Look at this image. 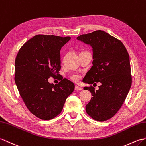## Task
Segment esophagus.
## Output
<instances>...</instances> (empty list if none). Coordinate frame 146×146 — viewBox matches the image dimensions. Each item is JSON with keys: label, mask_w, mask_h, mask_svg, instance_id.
Segmentation results:
<instances>
[{"label": "esophagus", "mask_w": 146, "mask_h": 146, "mask_svg": "<svg viewBox=\"0 0 146 146\" xmlns=\"http://www.w3.org/2000/svg\"><path fill=\"white\" fill-rule=\"evenodd\" d=\"M74 90H75L76 91H80L82 90V88H81L79 87L78 86H75V87H74Z\"/></svg>", "instance_id": "34e87169"}]
</instances>
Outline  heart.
Here are the masks:
<instances>
[{
    "label": "heart",
    "mask_w": 146,
    "mask_h": 146,
    "mask_svg": "<svg viewBox=\"0 0 146 146\" xmlns=\"http://www.w3.org/2000/svg\"><path fill=\"white\" fill-rule=\"evenodd\" d=\"M80 75H79L78 74H73L72 76H70V78L72 79L73 81H75V82H77L80 80Z\"/></svg>",
    "instance_id": "1"
}]
</instances>
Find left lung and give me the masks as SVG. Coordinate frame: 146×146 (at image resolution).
<instances>
[{
    "label": "left lung",
    "mask_w": 146,
    "mask_h": 146,
    "mask_svg": "<svg viewBox=\"0 0 146 146\" xmlns=\"http://www.w3.org/2000/svg\"><path fill=\"white\" fill-rule=\"evenodd\" d=\"M76 39L93 48V66L83 81L101 83L98 90L93 86L84 88L91 93L86 113L98 121L110 119L119 110L131 88L129 55L120 40L103 30L81 35Z\"/></svg>",
    "instance_id": "8db88e82"
}]
</instances>
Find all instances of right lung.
Instances as JSON below:
<instances>
[{
    "instance_id": "obj_1",
    "label": "right lung",
    "mask_w": 146,
    "mask_h": 146,
    "mask_svg": "<svg viewBox=\"0 0 146 146\" xmlns=\"http://www.w3.org/2000/svg\"><path fill=\"white\" fill-rule=\"evenodd\" d=\"M70 36L37 35L20 48L15 61V82L20 96L30 113L50 120L62 112L74 84L64 78L50 83V77L60 75L61 48Z\"/></svg>"
}]
</instances>
